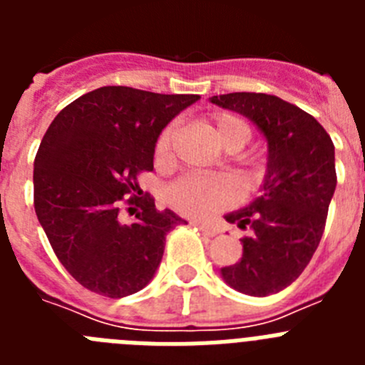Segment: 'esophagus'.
<instances>
[{
  "label": "esophagus",
  "instance_id": "obj_1",
  "mask_svg": "<svg viewBox=\"0 0 365 365\" xmlns=\"http://www.w3.org/2000/svg\"><path fill=\"white\" fill-rule=\"evenodd\" d=\"M193 225H195V227H197L199 230L202 232V234L210 235V237H214V235H217V234H219V228H217V227H214V225H208V222L195 221V222H193Z\"/></svg>",
  "mask_w": 365,
  "mask_h": 365
}]
</instances>
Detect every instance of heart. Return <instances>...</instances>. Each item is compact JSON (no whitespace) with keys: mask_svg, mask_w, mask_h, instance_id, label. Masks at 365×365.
<instances>
[{"mask_svg":"<svg viewBox=\"0 0 365 365\" xmlns=\"http://www.w3.org/2000/svg\"><path fill=\"white\" fill-rule=\"evenodd\" d=\"M173 125H168L166 130L157 138V157L166 159L170 153L173 138ZM212 131L215 138L228 150H240L250 140V125L243 118L235 117L232 113H219L212 118ZM235 185L228 177L222 175H205V173H192V175L180 177L173 185L168 186L166 201L177 212L186 215H208L214 210H219L228 202L234 201Z\"/></svg>","mask_w":365,"mask_h":365,"instance_id":"heart-1","label":"heart"}]
</instances>
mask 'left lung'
I'll return each mask as SVG.
<instances>
[{
  "label": "left lung",
  "instance_id": "obj_1",
  "mask_svg": "<svg viewBox=\"0 0 365 365\" xmlns=\"http://www.w3.org/2000/svg\"><path fill=\"white\" fill-rule=\"evenodd\" d=\"M210 102L247 117L269 148L259 197L225 215L250 234L241 240V259L222 267L221 276L243 294H276L298 278L320 245L336 188L334 144L314 117L278 96L228 93Z\"/></svg>",
  "mask_w": 365,
  "mask_h": 365
}]
</instances>
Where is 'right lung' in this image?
<instances>
[{
	"label": "right lung",
	"mask_w": 365,
	"mask_h": 365,
	"mask_svg": "<svg viewBox=\"0 0 365 365\" xmlns=\"http://www.w3.org/2000/svg\"><path fill=\"white\" fill-rule=\"evenodd\" d=\"M199 95H159L108 86L58 113L34 159V210L54 254L80 285L108 298L153 279L166 234L185 219L148 197L133 222L120 221L124 195L153 170L157 138ZM131 210V208H130Z\"/></svg>",
	"instance_id": "obj_1"
}]
</instances>
